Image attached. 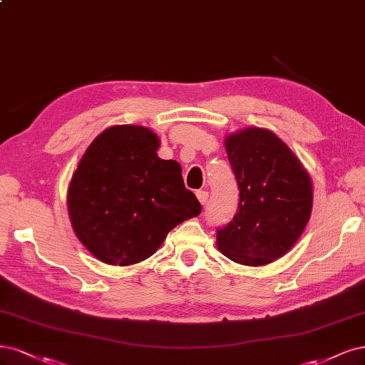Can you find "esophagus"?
<instances>
[{"label":"esophagus","mask_w":365,"mask_h":365,"mask_svg":"<svg viewBox=\"0 0 365 365\" xmlns=\"http://www.w3.org/2000/svg\"><path fill=\"white\" fill-rule=\"evenodd\" d=\"M196 196H197V200L202 205H205L207 204V200H208V192H205V190H199L197 193H196Z\"/></svg>","instance_id":"1"}]
</instances>
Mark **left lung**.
<instances>
[{
	"label": "left lung",
	"mask_w": 365,
	"mask_h": 365,
	"mask_svg": "<svg viewBox=\"0 0 365 365\" xmlns=\"http://www.w3.org/2000/svg\"><path fill=\"white\" fill-rule=\"evenodd\" d=\"M240 190L234 219L217 230V247L234 262L266 266L285 255L307 228L312 181L273 131L249 127L225 137Z\"/></svg>",
	"instance_id": "obj_1"
}]
</instances>
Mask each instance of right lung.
Instances as JSON below:
<instances>
[{
  "mask_svg": "<svg viewBox=\"0 0 365 365\" xmlns=\"http://www.w3.org/2000/svg\"><path fill=\"white\" fill-rule=\"evenodd\" d=\"M158 135L142 125H113L86 149L68 187L72 230L110 266L150 255L181 222L199 216L178 161L157 155Z\"/></svg>",
  "mask_w": 365,
  "mask_h": 365,
  "instance_id": "add662e5",
  "label": "right lung"
}]
</instances>
